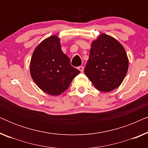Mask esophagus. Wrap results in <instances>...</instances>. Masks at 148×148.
I'll use <instances>...</instances> for the list:
<instances>
[{"mask_svg":"<svg viewBox=\"0 0 148 148\" xmlns=\"http://www.w3.org/2000/svg\"><path fill=\"white\" fill-rule=\"evenodd\" d=\"M78 69L81 72H83V71H84V67L83 66H78Z\"/></svg>","mask_w":148,"mask_h":148,"instance_id":"34e87169","label":"esophagus"}]
</instances>
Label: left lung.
<instances>
[{
	"label": "left lung",
	"mask_w": 148,
	"mask_h": 148,
	"mask_svg": "<svg viewBox=\"0 0 148 148\" xmlns=\"http://www.w3.org/2000/svg\"><path fill=\"white\" fill-rule=\"evenodd\" d=\"M128 66L123 46L114 38L102 34L92 42L84 73L97 90L108 92L121 84Z\"/></svg>",
	"instance_id": "left-lung-1"
}]
</instances>
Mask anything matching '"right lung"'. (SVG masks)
<instances>
[{
    "label": "right lung",
    "mask_w": 148,
    "mask_h": 148,
    "mask_svg": "<svg viewBox=\"0 0 148 148\" xmlns=\"http://www.w3.org/2000/svg\"><path fill=\"white\" fill-rule=\"evenodd\" d=\"M30 73L42 91L58 96L67 90L80 71L71 65L69 58L62 51L59 38L52 36L42 41L34 50Z\"/></svg>",
    "instance_id": "1"
}]
</instances>
